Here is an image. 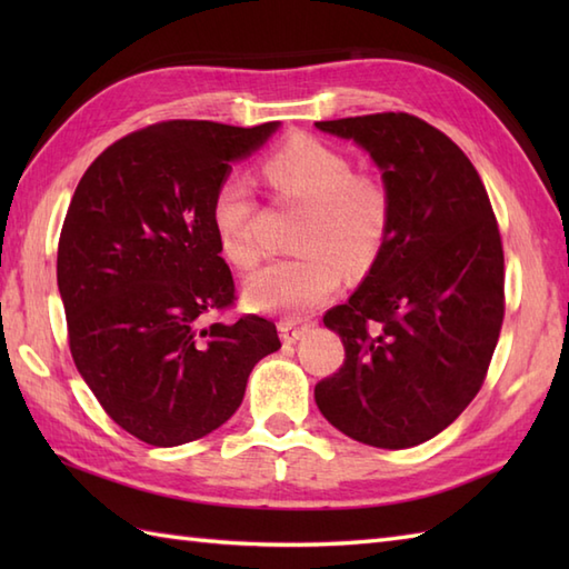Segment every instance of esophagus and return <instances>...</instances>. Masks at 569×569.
<instances>
[{
  "label": "esophagus",
  "instance_id": "esophagus-1",
  "mask_svg": "<svg viewBox=\"0 0 569 569\" xmlns=\"http://www.w3.org/2000/svg\"><path fill=\"white\" fill-rule=\"evenodd\" d=\"M278 330H281L283 345H296L300 337L310 330V322L300 320V318H283L281 322H278Z\"/></svg>",
  "mask_w": 569,
  "mask_h": 569
}]
</instances>
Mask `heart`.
Returning <instances> with one entry per match:
<instances>
[{"label": "heart", "instance_id": "obj_1", "mask_svg": "<svg viewBox=\"0 0 569 569\" xmlns=\"http://www.w3.org/2000/svg\"><path fill=\"white\" fill-rule=\"evenodd\" d=\"M263 173L283 198L310 204L300 227L296 259H278L251 273L241 296L266 312L320 306L342 283V273H365L377 261L391 224V192L383 180L355 173V161L316 137H296L269 156ZM259 202L244 176H224L214 188L210 220L224 257L249 269L261 257Z\"/></svg>", "mask_w": 569, "mask_h": 569}]
</instances>
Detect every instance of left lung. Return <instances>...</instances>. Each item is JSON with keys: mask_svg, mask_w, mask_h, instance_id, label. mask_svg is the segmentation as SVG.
Segmentation results:
<instances>
[{"mask_svg": "<svg viewBox=\"0 0 569 569\" xmlns=\"http://www.w3.org/2000/svg\"><path fill=\"white\" fill-rule=\"evenodd\" d=\"M381 168L391 224L377 261L325 312L345 365L316 386L320 413L357 442L403 450L442 432L485 383L503 322V247L477 168L406 112L316 122Z\"/></svg>", "mask_w": 569, "mask_h": 569, "instance_id": "8db88e82", "label": "left lung"}]
</instances>
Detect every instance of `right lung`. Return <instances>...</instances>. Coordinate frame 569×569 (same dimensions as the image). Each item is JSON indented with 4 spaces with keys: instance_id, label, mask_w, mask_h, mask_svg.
<instances>
[{
    "instance_id": "1",
    "label": "right lung",
    "mask_w": 569,
    "mask_h": 569,
    "mask_svg": "<svg viewBox=\"0 0 569 569\" xmlns=\"http://www.w3.org/2000/svg\"><path fill=\"white\" fill-rule=\"evenodd\" d=\"M278 129L171 119L131 131L84 171L58 241V291L80 377L119 428L176 447L234 416L281 347L259 316L212 320L234 278L210 220L214 188Z\"/></svg>"
}]
</instances>
